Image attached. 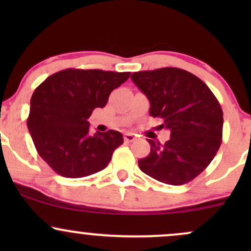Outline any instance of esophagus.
<instances>
[{
  "instance_id": "obj_1",
  "label": "esophagus",
  "mask_w": 251,
  "mask_h": 251,
  "mask_svg": "<svg viewBox=\"0 0 251 251\" xmlns=\"http://www.w3.org/2000/svg\"><path fill=\"white\" fill-rule=\"evenodd\" d=\"M124 139H125L126 143H132L137 139V137H135L134 133H129V132H127V133L124 134Z\"/></svg>"
}]
</instances>
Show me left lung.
I'll list each match as a JSON object with an SVG mask.
<instances>
[{"label": "left lung", "mask_w": 251, "mask_h": 251, "mask_svg": "<svg viewBox=\"0 0 251 251\" xmlns=\"http://www.w3.org/2000/svg\"><path fill=\"white\" fill-rule=\"evenodd\" d=\"M132 81L148 97L150 116L170 129L165 144L148 139L151 151L138 160L144 174L170 185H183L201 174L217 153L223 111L200 77L175 67L134 72Z\"/></svg>", "instance_id": "obj_1"}]
</instances>
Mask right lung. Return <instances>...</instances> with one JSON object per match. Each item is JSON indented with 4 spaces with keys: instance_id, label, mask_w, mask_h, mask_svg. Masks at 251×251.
Returning <instances> with one entry per match:
<instances>
[{
    "instance_id": "obj_1",
    "label": "right lung",
    "mask_w": 251,
    "mask_h": 251,
    "mask_svg": "<svg viewBox=\"0 0 251 251\" xmlns=\"http://www.w3.org/2000/svg\"><path fill=\"white\" fill-rule=\"evenodd\" d=\"M131 72L67 68L51 74L30 99L27 126L37 153L57 175L81 178L108 165L114 150L124 143L114 129L89 135L94 109L103 108L113 89Z\"/></svg>"
}]
</instances>
